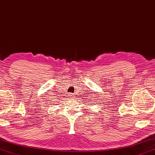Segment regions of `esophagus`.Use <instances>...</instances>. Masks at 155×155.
Listing matches in <instances>:
<instances>
[{"instance_id": "34e87169", "label": "esophagus", "mask_w": 155, "mask_h": 155, "mask_svg": "<svg viewBox=\"0 0 155 155\" xmlns=\"http://www.w3.org/2000/svg\"><path fill=\"white\" fill-rule=\"evenodd\" d=\"M72 95H68V97H70V98H72Z\"/></svg>"}]
</instances>
